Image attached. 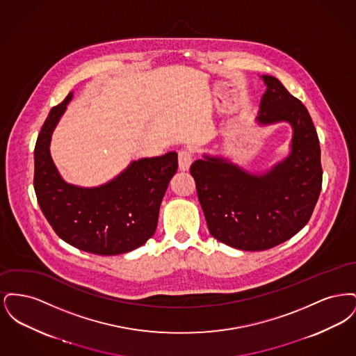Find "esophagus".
<instances>
[{
    "mask_svg": "<svg viewBox=\"0 0 356 356\" xmlns=\"http://www.w3.org/2000/svg\"><path fill=\"white\" fill-rule=\"evenodd\" d=\"M193 161V157H192V152L191 151H180L179 152V168L180 170H188L191 164Z\"/></svg>",
    "mask_w": 356,
    "mask_h": 356,
    "instance_id": "34e87169",
    "label": "esophagus"
}]
</instances>
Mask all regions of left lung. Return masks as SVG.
Here are the masks:
<instances>
[{"instance_id": "8db88e82", "label": "left lung", "mask_w": 356, "mask_h": 356, "mask_svg": "<svg viewBox=\"0 0 356 356\" xmlns=\"http://www.w3.org/2000/svg\"><path fill=\"white\" fill-rule=\"evenodd\" d=\"M256 122H288L287 157L261 172H250L224 156L204 153L191 167L211 235L243 251H264L296 235L309 220L322 191L321 145L300 100L268 74Z\"/></svg>"}]
</instances>
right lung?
Returning <instances> with one entry per match:
<instances>
[{
	"mask_svg": "<svg viewBox=\"0 0 356 356\" xmlns=\"http://www.w3.org/2000/svg\"><path fill=\"white\" fill-rule=\"evenodd\" d=\"M73 99L53 106L34 148V191L54 232L90 254L131 252L156 231L160 204L177 170V153L131 161L116 177L99 186L67 183L51 156L54 128Z\"/></svg>",
	"mask_w": 356,
	"mask_h": 356,
	"instance_id": "obj_1",
	"label": "right lung"
}]
</instances>
